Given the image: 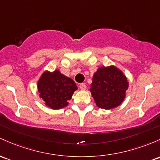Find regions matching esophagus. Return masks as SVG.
Here are the masks:
<instances>
[{
	"mask_svg": "<svg viewBox=\"0 0 160 160\" xmlns=\"http://www.w3.org/2000/svg\"><path fill=\"white\" fill-rule=\"evenodd\" d=\"M86 88H87V86H86L85 83H80V89L81 90H85Z\"/></svg>",
	"mask_w": 160,
	"mask_h": 160,
	"instance_id": "1",
	"label": "esophagus"
}]
</instances>
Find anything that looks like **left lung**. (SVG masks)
Instances as JSON below:
<instances>
[{"label": "left lung", "mask_w": 160, "mask_h": 160, "mask_svg": "<svg viewBox=\"0 0 160 160\" xmlns=\"http://www.w3.org/2000/svg\"><path fill=\"white\" fill-rule=\"evenodd\" d=\"M128 87V78L119 68L102 66L94 73L89 90L96 106L110 110L124 102Z\"/></svg>", "instance_id": "8db88e82"}]
</instances>
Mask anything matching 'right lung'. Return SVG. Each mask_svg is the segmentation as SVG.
Returning <instances> with one entry per match:
<instances>
[{
  "instance_id": "obj_1",
  "label": "right lung",
  "mask_w": 160,
  "mask_h": 160,
  "mask_svg": "<svg viewBox=\"0 0 160 160\" xmlns=\"http://www.w3.org/2000/svg\"><path fill=\"white\" fill-rule=\"evenodd\" d=\"M40 99L51 109L58 110L68 106L73 92L77 90L76 83L59 70L45 71L37 82Z\"/></svg>"
}]
</instances>
